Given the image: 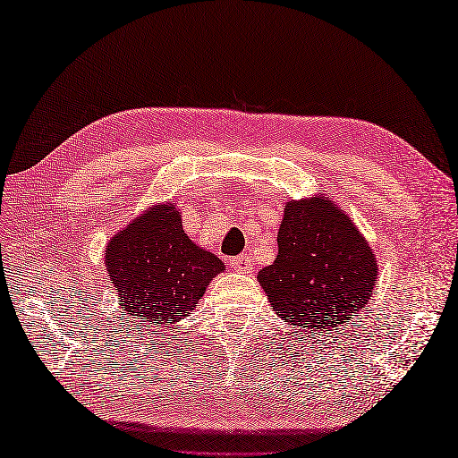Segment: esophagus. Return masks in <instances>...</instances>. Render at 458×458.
<instances>
[{"label":"esophagus","instance_id":"34e87169","mask_svg":"<svg viewBox=\"0 0 458 458\" xmlns=\"http://www.w3.org/2000/svg\"><path fill=\"white\" fill-rule=\"evenodd\" d=\"M230 264H232V267H234V271H238V274H246V271L251 269V261H250V258L244 256V254L232 258Z\"/></svg>","mask_w":458,"mask_h":458}]
</instances>
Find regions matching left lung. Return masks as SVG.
Masks as SVG:
<instances>
[{"mask_svg":"<svg viewBox=\"0 0 458 458\" xmlns=\"http://www.w3.org/2000/svg\"><path fill=\"white\" fill-rule=\"evenodd\" d=\"M258 281L279 318L301 333L336 330L368 305L377 259L348 214L313 194L285 204L277 256Z\"/></svg>","mask_w":458,"mask_h":458,"instance_id":"1","label":"left lung"}]
</instances>
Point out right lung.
Listing matches in <instances>:
<instances>
[{"label": "right lung", "instance_id": "1", "mask_svg": "<svg viewBox=\"0 0 458 458\" xmlns=\"http://www.w3.org/2000/svg\"><path fill=\"white\" fill-rule=\"evenodd\" d=\"M104 264L125 313L157 325L189 317L210 281L226 269L184 234L174 202L153 204L115 232Z\"/></svg>", "mask_w": 458, "mask_h": 458}]
</instances>
